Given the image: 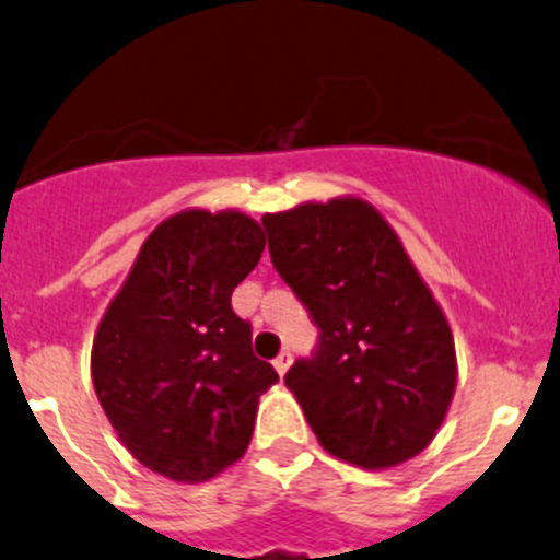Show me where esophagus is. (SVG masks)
Instances as JSON below:
<instances>
[{
  "label": "esophagus",
  "instance_id": "34e87169",
  "mask_svg": "<svg viewBox=\"0 0 560 560\" xmlns=\"http://www.w3.org/2000/svg\"><path fill=\"white\" fill-rule=\"evenodd\" d=\"M290 363H292V355H290V350L279 352V355L273 358V366H276V372H279V374H284L287 369H290Z\"/></svg>",
  "mask_w": 560,
  "mask_h": 560
}]
</instances>
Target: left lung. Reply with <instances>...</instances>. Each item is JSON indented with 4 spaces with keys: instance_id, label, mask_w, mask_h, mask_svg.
<instances>
[{
    "instance_id": "8db88e82",
    "label": "left lung",
    "mask_w": 560,
    "mask_h": 560,
    "mask_svg": "<svg viewBox=\"0 0 560 560\" xmlns=\"http://www.w3.org/2000/svg\"><path fill=\"white\" fill-rule=\"evenodd\" d=\"M273 268L317 325L284 383L317 441L361 468L424 452L457 385L454 339L372 205L330 199L262 219Z\"/></svg>"
}]
</instances>
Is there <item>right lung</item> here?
Wrapping results in <instances>:
<instances>
[{
    "mask_svg": "<svg viewBox=\"0 0 560 560\" xmlns=\"http://www.w3.org/2000/svg\"><path fill=\"white\" fill-rule=\"evenodd\" d=\"M262 226L226 210H186L144 241L97 325L92 383L144 468L208 481L252 441L257 399L279 380L252 350L232 290L257 268Z\"/></svg>",
    "mask_w": 560,
    "mask_h": 560,
    "instance_id": "right-lung-1",
    "label": "right lung"
}]
</instances>
